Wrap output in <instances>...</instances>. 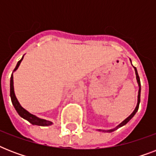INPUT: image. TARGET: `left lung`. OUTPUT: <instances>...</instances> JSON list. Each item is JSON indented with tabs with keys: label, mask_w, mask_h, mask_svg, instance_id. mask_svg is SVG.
I'll use <instances>...</instances> for the list:
<instances>
[{
	"label": "left lung",
	"mask_w": 156,
	"mask_h": 156,
	"mask_svg": "<svg viewBox=\"0 0 156 156\" xmlns=\"http://www.w3.org/2000/svg\"><path fill=\"white\" fill-rule=\"evenodd\" d=\"M131 61V60H130ZM133 68H134V70H135V73H136V78H137V82H138V87H139V89H138V104H137V106H136L135 109H134V111L132 112V114H131L130 116H128L127 118L125 120V121H123L122 122H121L120 125H119L116 128L113 129H109V130H101V129H99V131H104V132H108V133H111V132H112V131L116 130V129L120 128V127H121V126H125L126 123H128L129 121H130V119L133 117L134 115H135V113L137 112V111L138 110V107H139V103H140V95H141V83H140V78H139V76H138V71H137V69H136V67H134L133 66Z\"/></svg>",
	"instance_id": "8db88e82"
}]
</instances>
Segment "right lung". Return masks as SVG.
<instances>
[{
	"mask_svg": "<svg viewBox=\"0 0 156 156\" xmlns=\"http://www.w3.org/2000/svg\"><path fill=\"white\" fill-rule=\"evenodd\" d=\"M23 58L21 59L20 61H18L17 66H16L15 69H13V71L17 70V69L18 68V66L20 65L21 61H23ZM10 98H11V101H12V104H13L14 108L16 109V111L18 113V115L23 117V119H25L27 121H28L30 124L32 125H35V126H51L52 124V122L49 121H47V120H44V119H40L39 117H37L35 115L30 113L29 112L27 111L26 109H24L23 107L21 106L19 102L17 100V98L15 96V94H14V89H13V73L11 75L10 78Z\"/></svg>",
	"mask_w": 156,
	"mask_h": 156,
	"instance_id": "1",
	"label": "right lung"
}]
</instances>
